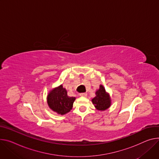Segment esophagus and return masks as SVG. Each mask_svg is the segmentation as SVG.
Segmentation results:
<instances>
[{"label": "esophagus", "instance_id": "1", "mask_svg": "<svg viewBox=\"0 0 159 159\" xmlns=\"http://www.w3.org/2000/svg\"><path fill=\"white\" fill-rule=\"evenodd\" d=\"M79 95H80V96L85 97L86 96H87V94H86V93H80V94H79Z\"/></svg>", "mask_w": 159, "mask_h": 159}]
</instances>
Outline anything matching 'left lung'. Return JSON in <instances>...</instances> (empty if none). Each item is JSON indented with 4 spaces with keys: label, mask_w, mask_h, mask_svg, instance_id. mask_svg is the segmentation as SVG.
<instances>
[{
    "label": "left lung",
    "mask_w": 159,
    "mask_h": 159,
    "mask_svg": "<svg viewBox=\"0 0 159 159\" xmlns=\"http://www.w3.org/2000/svg\"><path fill=\"white\" fill-rule=\"evenodd\" d=\"M95 94L96 96L91 101L97 110L102 111L110 108L111 105V98L103 85H99V88L96 91Z\"/></svg>",
    "instance_id": "1"
}]
</instances>
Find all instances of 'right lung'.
Returning a JSON list of instances; mask_svg holds the SVG:
<instances>
[{"label":"right lung","mask_w":159,"mask_h":159,"mask_svg":"<svg viewBox=\"0 0 159 159\" xmlns=\"http://www.w3.org/2000/svg\"><path fill=\"white\" fill-rule=\"evenodd\" d=\"M75 97H70L67 91L60 85L56 87L49 91L47 96V103L50 109L58 115H65L72 109Z\"/></svg>","instance_id":"1"}]
</instances>
